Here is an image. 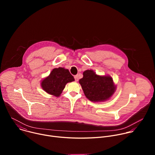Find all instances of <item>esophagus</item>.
I'll list each match as a JSON object with an SVG mask.
<instances>
[{
	"label": "esophagus",
	"instance_id": "34e87169",
	"mask_svg": "<svg viewBox=\"0 0 155 155\" xmlns=\"http://www.w3.org/2000/svg\"><path fill=\"white\" fill-rule=\"evenodd\" d=\"M74 78H75V80L76 81H78V75H75V76H74Z\"/></svg>",
	"mask_w": 155,
	"mask_h": 155
}]
</instances>
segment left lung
Masks as SVG:
<instances>
[{"label": "left lung", "mask_w": 155, "mask_h": 155, "mask_svg": "<svg viewBox=\"0 0 155 155\" xmlns=\"http://www.w3.org/2000/svg\"><path fill=\"white\" fill-rule=\"evenodd\" d=\"M79 80L85 96L92 102H102L111 97L116 90L113 79L108 75H97L93 70H86Z\"/></svg>", "instance_id": "left-lung-1"}]
</instances>
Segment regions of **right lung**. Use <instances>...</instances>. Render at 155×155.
I'll return each instance as SVG.
<instances>
[{
    "label": "right lung",
    "instance_id": "add662e5",
    "mask_svg": "<svg viewBox=\"0 0 155 155\" xmlns=\"http://www.w3.org/2000/svg\"><path fill=\"white\" fill-rule=\"evenodd\" d=\"M74 80V77L68 69L63 68H55L47 77L41 81V86L47 93L59 97L64 89L65 84Z\"/></svg>",
    "mask_w": 155,
    "mask_h": 155
}]
</instances>
